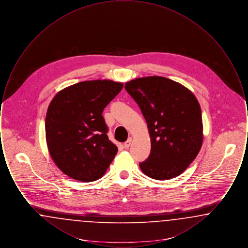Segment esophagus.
<instances>
[{
    "mask_svg": "<svg viewBox=\"0 0 248 248\" xmlns=\"http://www.w3.org/2000/svg\"><path fill=\"white\" fill-rule=\"evenodd\" d=\"M132 140H133L132 138H128V140L124 143V147L125 149H128L130 147V145H131V143H132Z\"/></svg>",
    "mask_w": 248,
    "mask_h": 248,
    "instance_id": "esophagus-1",
    "label": "esophagus"
}]
</instances>
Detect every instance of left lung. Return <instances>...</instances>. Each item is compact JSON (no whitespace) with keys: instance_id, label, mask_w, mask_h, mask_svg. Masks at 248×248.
I'll return each mask as SVG.
<instances>
[{"instance_id":"1","label":"left lung","mask_w":248,"mask_h":248,"mask_svg":"<svg viewBox=\"0 0 248 248\" xmlns=\"http://www.w3.org/2000/svg\"><path fill=\"white\" fill-rule=\"evenodd\" d=\"M124 87L140 108L151 138V154L140 165L142 172L157 180L182 174L203 140L196 96L181 83L161 76L137 78Z\"/></svg>"}]
</instances>
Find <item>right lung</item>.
<instances>
[{
	"mask_svg": "<svg viewBox=\"0 0 248 248\" xmlns=\"http://www.w3.org/2000/svg\"><path fill=\"white\" fill-rule=\"evenodd\" d=\"M123 87L111 80L84 81L60 90L50 102L48 152L65 175L90 182L106 173L118 149L108 138L102 112Z\"/></svg>",
	"mask_w": 248,
	"mask_h": 248,
	"instance_id": "obj_1",
	"label": "right lung"
}]
</instances>
